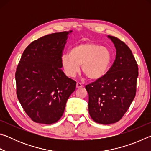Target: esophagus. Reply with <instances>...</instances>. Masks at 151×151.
<instances>
[{
  "label": "esophagus",
  "instance_id": "1",
  "mask_svg": "<svg viewBox=\"0 0 151 151\" xmlns=\"http://www.w3.org/2000/svg\"><path fill=\"white\" fill-rule=\"evenodd\" d=\"M82 86H83V85H82L80 83H76V88H81Z\"/></svg>",
  "mask_w": 151,
  "mask_h": 151
}]
</instances>
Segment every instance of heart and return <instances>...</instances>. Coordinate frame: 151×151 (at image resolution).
Here are the masks:
<instances>
[{
    "mask_svg": "<svg viewBox=\"0 0 151 151\" xmlns=\"http://www.w3.org/2000/svg\"><path fill=\"white\" fill-rule=\"evenodd\" d=\"M112 60L108 48L96 43L84 42L70 51V55H63L60 58L61 67L68 77L73 78L80 70L91 80H98L106 75Z\"/></svg>",
    "mask_w": 151,
    "mask_h": 151,
    "instance_id": "heart-1",
    "label": "heart"
}]
</instances>
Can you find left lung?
<instances>
[{"label": "left lung", "instance_id": "8db88e82", "mask_svg": "<svg viewBox=\"0 0 151 151\" xmlns=\"http://www.w3.org/2000/svg\"><path fill=\"white\" fill-rule=\"evenodd\" d=\"M116 48V58L103 77L86 86L88 112L97 123L118 122L136 95L138 65L132 51L116 37L108 35Z\"/></svg>", "mask_w": 151, "mask_h": 151}]
</instances>
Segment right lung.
I'll return each mask as SVG.
<instances>
[{
	"instance_id": "add662e5",
	"label": "right lung",
	"mask_w": 151,
	"mask_h": 151,
	"mask_svg": "<svg viewBox=\"0 0 151 151\" xmlns=\"http://www.w3.org/2000/svg\"><path fill=\"white\" fill-rule=\"evenodd\" d=\"M73 30L44 36L22 53L15 74L18 99L33 121L50 124L63 116L76 82L61 70L60 58Z\"/></svg>"
}]
</instances>
